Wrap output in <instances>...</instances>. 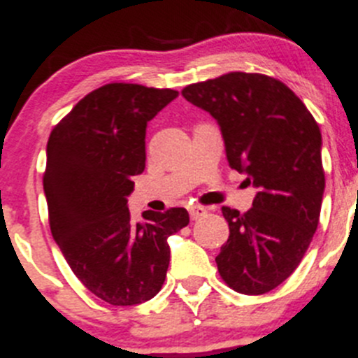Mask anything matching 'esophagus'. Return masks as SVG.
<instances>
[{
    "instance_id": "34e87169",
    "label": "esophagus",
    "mask_w": 358,
    "mask_h": 358,
    "mask_svg": "<svg viewBox=\"0 0 358 358\" xmlns=\"http://www.w3.org/2000/svg\"><path fill=\"white\" fill-rule=\"evenodd\" d=\"M189 213H190V218L197 220V218H202V216H204L206 213H208V209L202 208V206H199V204H192L189 208Z\"/></svg>"
}]
</instances>
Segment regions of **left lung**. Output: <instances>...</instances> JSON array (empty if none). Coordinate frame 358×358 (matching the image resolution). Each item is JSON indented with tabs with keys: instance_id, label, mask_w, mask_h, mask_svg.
I'll return each mask as SVG.
<instances>
[{
	"instance_id": "1",
	"label": "left lung",
	"mask_w": 358,
	"mask_h": 358,
	"mask_svg": "<svg viewBox=\"0 0 358 358\" xmlns=\"http://www.w3.org/2000/svg\"><path fill=\"white\" fill-rule=\"evenodd\" d=\"M182 95L218 121L230 168L258 189L249 211L222 208L230 236L216 256L220 277L237 292L265 294L298 268L319 225V124L291 88L258 72L194 83Z\"/></svg>"
}]
</instances>
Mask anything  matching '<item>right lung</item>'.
<instances>
[{"instance_id": "right-lung-1", "label": "right lung", "mask_w": 358, "mask_h": 358, "mask_svg": "<svg viewBox=\"0 0 358 358\" xmlns=\"http://www.w3.org/2000/svg\"><path fill=\"white\" fill-rule=\"evenodd\" d=\"M178 92L109 83L52 129L43 175L53 239L83 286L114 306L154 298L169 265L168 237L189 225L185 208L133 222L131 178L145 169L147 122Z\"/></svg>"}]
</instances>
